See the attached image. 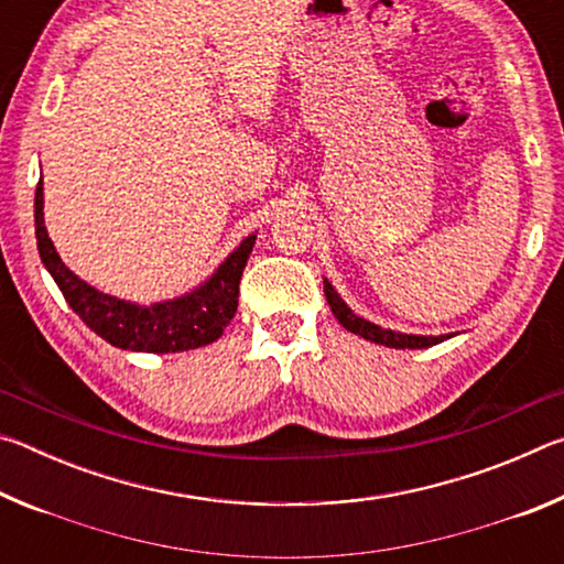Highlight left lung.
<instances>
[{
  "instance_id": "obj_1",
  "label": "left lung",
  "mask_w": 564,
  "mask_h": 564,
  "mask_svg": "<svg viewBox=\"0 0 564 564\" xmlns=\"http://www.w3.org/2000/svg\"><path fill=\"white\" fill-rule=\"evenodd\" d=\"M323 293H326V301L330 305L333 316L338 318L343 328L356 333V336L366 338L370 343H378V346L413 350V348H431V346H437V343H443L445 338H451V336H413V333H395V330L380 328V326H376V323L356 316V313H352L348 305L343 303L340 295L333 291V285L328 283V279H323Z\"/></svg>"
}]
</instances>
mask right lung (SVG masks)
I'll use <instances>...</instances> for the list:
<instances>
[{
    "mask_svg": "<svg viewBox=\"0 0 564 564\" xmlns=\"http://www.w3.org/2000/svg\"><path fill=\"white\" fill-rule=\"evenodd\" d=\"M34 226L42 263L52 273L76 316L111 346L144 352L191 350L221 338L224 328L236 316L238 283H241L246 261L256 243V234L243 238L241 246L196 291L174 301L139 305L97 291L62 263L44 226L42 181L34 196Z\"/></svg>",
    "mask_w": 564,
    "mask_h": 564,
    "instance_id": "right-lung-1",
    "label": "right lung"
}]
</instances>
